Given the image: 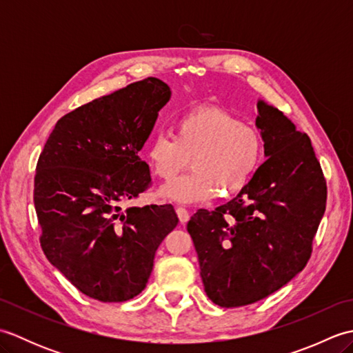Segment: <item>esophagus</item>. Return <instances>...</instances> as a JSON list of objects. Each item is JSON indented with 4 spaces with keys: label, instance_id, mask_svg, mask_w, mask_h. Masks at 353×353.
Instances as JSON below:
<instances>
[{
    "label": "esophagus",
    "instance_id": "obj_1",
    "mask_svg": "<svg viewBox=\"0 0 353 353\" xmlns=\"http://www.w3.org/2000/svg\"><path fill=\"white\" fill-rule=\"evenodd\" d=\"M176 212H177V216H179V221H181L182 224H185L186 221L190 220V214L185 208H181V206L176 208Z\"/></svg>",
    "mask_w": 353,
    "mask_h": 353
}]
</instances>
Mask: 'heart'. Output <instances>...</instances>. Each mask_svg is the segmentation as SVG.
<instances>
[{"mask_svg":"<svg viewBox=\"0 0 353 353\" xmlns=\"http://www.w3.org/2000/svg\"><path fill=\"white\" fill-rule=\"evenodd\" d=\"M264 142L253 125L221 109H197L177 118L172 138L156 134L145 157L162 181H171L191 157L192 171L161 188V196L179 203L211 200L244 190L258 171Z\"/></svg>","mask_w":353,"mask_h":353,"instance_id":"obj_1","label":"heart"}]
</instances>
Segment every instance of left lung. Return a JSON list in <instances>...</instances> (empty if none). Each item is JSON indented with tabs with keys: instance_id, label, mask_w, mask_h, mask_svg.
I'll return each instance as SVG.
<instances>
[{
	"instance_id": "8db88e82",
	"label": "left lung",
	"mask_w": 353,
	"mask_h": 353,
	"mask_svg": "<svg viewBox=\"0 0 353 353\" xmlns=\"http://www.w3.org/2000/svg\"><path fill=\"white\" fill-rule=\"evenodd\" d=\"M256 127L267 161L235 199L188 221L208 297L238 308L301 273L326 209V181L308 134L264 100Z\"/></svg>"
}]
</instances>
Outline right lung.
I'll return each instance as SVG.
<instances>
[{"mask_svg": "<svg viewBox=\"0 0 353 353\" xmlns=\"http://www.w3.org/2000/svg\"><path fill=\"white\" fill-rule=\"evenodd\" d=\"M170 99V86L156 77L95 99L59 119L37 161L42 250L95 301L138 296L157 247L179 223L171 205L119 206L152 182L138 153Z\"/></svg>", "mask_w": 353, "mask_h": 353, "instance_id": "1", "label": "right lung"}]
</instances>
